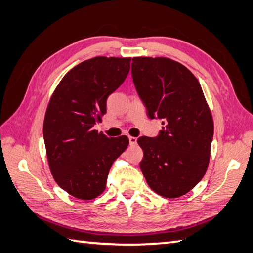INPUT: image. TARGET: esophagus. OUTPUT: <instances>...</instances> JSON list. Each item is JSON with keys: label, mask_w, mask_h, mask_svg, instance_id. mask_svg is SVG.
I'll list each match as a JSON object with an SVG mask.
<instances>
[{"label": "esophagus", "mask_w": 253, "mask_h": 253, "mask_svg": "<svg viewBox=\"0 0 253 253\" xmlns=\"http://www.w3.org/2000/svg\"><path fill=\"white\" fill-rule=\"evenodd\" d=\"M129 143L131 144V146H135V144L137 143V138L136 137H129Z\"/></svg>", "instance_id": "34e87169"}]
</instances>
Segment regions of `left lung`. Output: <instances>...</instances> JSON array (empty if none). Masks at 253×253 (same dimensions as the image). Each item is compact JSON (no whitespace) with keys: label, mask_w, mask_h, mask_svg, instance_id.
I'll use <instances>...</instances> for the list:
<instances>
[{"label":"left lung","mask_w":253,"mask_h":253,"mask_svg":"<svg viewBox=\"0 0 253 253\" xmlns=\"http://www.w3.org/2000/svg\"><path fill=\"white\" fill-rule=\"evenodd\" d=\"M131 75L150 118H162L155 138L142 136L140 169L149 187L165 198L189 192L208 169L214 124L198 79L168 57H133Z\"/></svg>","instance_id":"left-lung-1"}]
</instances>
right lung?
<instances>
[{
    "mask_svg": "<svg viewBox=\"0 0 253 253\" xmlns=\"http://www.w3.org/2000/svg\"><path fill=\"white\" fill-rule=\"evenodd\" d=\"M130 57L90 58L62 78L46 107L43 138L56 184L69 195L91 200L106 187L113 162L129 144L94 129L106 113V99L130 69Z\"/></svg>",
    "mask_w": 253,
    "mask_h": 253,
    "instance_id": "right-lung-1",
    "label": "right lung"
}]
</instances>
